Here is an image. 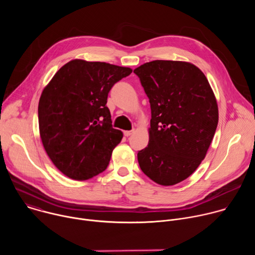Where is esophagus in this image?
Here are the masks:
<instances>
[{"instance_id": "obj_1", "label": "esophagus", "mask_w": 255, "mask_h": 255, "mask_svg": "<svg viewBox=\"0 0 255 255\" xmlns=\"http://www.w3.org/2000/svg\"><path fill=\"white\" fill-rule=\"evenodd\" d=\"M133 132H134V130H127V131H124V135H125L126 137H128V136L132 135Z\"/></svg>"}]
</instances>
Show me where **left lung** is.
I'll return each mask as SVG.
<instances>
[{
    "label": "left lung",
    "instance_id": "obj_1",
    "mask_svg": "<svg viewBox=\"0 0 255 255\" xmlns=\"http://www.w3.org/2000/svg\"><path fill=\"white\" fill-rule=\"evenodd\" d=\"M151 108L149 142L138 151L141 170L161 186L188 178L213 140L219 113L200 68L185 61L153 60L134 69Z\"/></svg>",
    "mask_w": 255,
    "mask_h": 255
}]
</instances>
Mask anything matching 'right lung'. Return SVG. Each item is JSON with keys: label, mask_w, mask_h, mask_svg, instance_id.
<instances>
[{"label": "right lung", "mask_w": 255, "mask_h": 255, "mask_svg": "<svg viewBox=\"0 0 255 255\" xmlns=\"http://www.w3.org/2000/svg\"><path fill=\"white\" fill-rule=\"evenodd\" d=\"M129 67L75 59L43 90L38 105L40 137L53 164L66 176L86 180L103 172L123 137L107 107L112 87Z\"/></svg>", "instance_id": "obj_1"}]
</instances>
